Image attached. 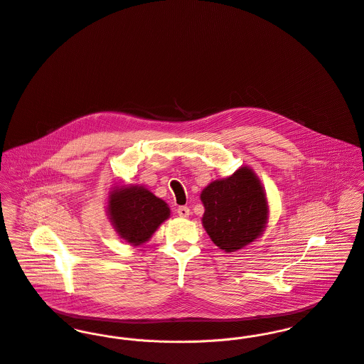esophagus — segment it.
I'll return each mask as SVG.
<instances>
[{
	"label": "esophagus",
	"instance_id": "1",
	"mask_svg": "<svg viewBox=\"0 0 364 364\" xmlns=\"http://www.w3.org/2000/svg\"><path fill=\"white\" fill-rule=\"evenodd\" d=\"M176 213H178V215H179V217L186 218V217H189L191 210H189V208H186V206H179L178 210H176Z\"/></svg>",
	"mask_w": 364,
	"mask_h": 364
}]
</instances>
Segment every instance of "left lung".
<instances>
[{
	"label": "left lung",
	"mask_w": 364,
	"mask_h": 364,
	"mask_svg": "<svg viewBox=\"0 0 364 364\" xmlns=\"http://www.w3.org/2000/svg\"><path fill=\"white\" fill-rule=\"evenodd\" d=\"M200 199L205 206L203 227L220 250L238 251L264 231L267 200L251 168L241 166L231 176L211 182Z\"/></svg>",
	"instance_id": "8db88e82"
}]
</instances>
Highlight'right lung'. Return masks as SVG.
<instances>
[{"mask_svg": "<svg viewBox=\"0 0 364 364\" xmlns=\"http://www.w3.org/2000/svg\"><path fill=\"white\" fill-rule=\"evenodd\" d=\"M110 221L126 242L141 245L169 217L168 205L143 186H119L109 193Z\"/></svg>", "mask_w": 364, "mask_h": 364, "instance_id": "1", "label": "right lung"}]
</instances>
